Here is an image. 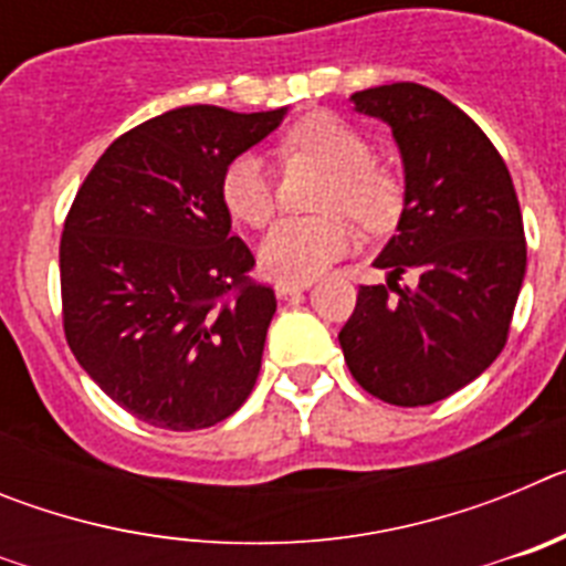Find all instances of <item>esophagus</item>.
I'll return each mask as SVG.
<instances>
[{
    "instance_id": "esophagus-1",
    "label": "esophagus",
    "mask_w": 566,
    "mask_h": 566,
    "mask_svg": "<svg viewBox=\"0 0 566 566\" xmlns=\"http://www.w3.org/2000/svg\"><path fill=\"white\" fill-rule=\"evenodd\" d=\"M308 286H312V280H277L274 292H277V297H289L294 292H306Z\"/></svg>"
}]
</instances>
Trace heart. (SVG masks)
Listing matches in <instances>:
<instances>
[{
  "mask_svg": "<svg viewBox=\"0 0 566 566\" xmlns=\"http://www.w3.org/2000/svg\"><path fill=\"white\" fill-rule=\"evenodd\" d=\"M277 153L286 161H314L328 169L319 195L323 214L283 218L260 247V266L277 280H314L334 260L352 252L357 227L385 232L402 212V181L374 161V149L363 133L337 115L314 113L280 135ZM221 201L234 221L263 229L277 212V187L263 158L243 153L229 161L221 178Z\"/></svg>",
  "mask_w": 566,
  "mask_h": 566,
  "instance_id": "1",
  "label": "heart"
}]
</instances>
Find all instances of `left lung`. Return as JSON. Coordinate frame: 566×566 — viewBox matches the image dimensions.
<instances>
[{
  "mask_svg": "<svg viewBox=\"0 0 566 566\" xmlns=\"http://www.w3.org/2000/svg\"><path fill=\"white\" fill-rule=\"evenodd\" d=\"M352 102L391 127L405 207L374 260L388 286H359L339 345L371 397L433 405L473 382L507 343L527 269L522 209L499 149L437 90L397 82ZM405 271L418 274L413 287L396 283Z\"/></svg>",
  "mask_w": 566,
  "mask_h": 566,
  "instance_id": "obj_1",
  "label": "left lung"
}]
</instances>
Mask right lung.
Instances as JSON below:
<instances>
[{"instance_id": "add662e5", "label": "right lung", "mask_w": 566, "mask_h": 566, "mask_svg": "<svg viewBox=\"0 0 566 566\" xmlns=\"http://www.w3.org/2000/svg\"><path fill=\"white\" fill-rule=\"evenodd\" d=\"M283 115L169 109L115 138L78 187L59 247L64 337L142 422L212 428L258 382L277 300L249 277L221 178Z\"/></svg>"}]
</instances>
